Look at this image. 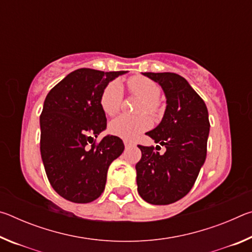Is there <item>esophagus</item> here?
Returning a JSON list of instances; mask_svg holds the SVG:
<instances>
[{
	"label": "esophagus",
	"instance_id": "obj_1",
	"mask_svg": "<svg viewBox=\"0 0 252 252\" xmlns=\"http://www.w3.org/2000/svg\"><path fill=\"white\" fill-rule=\"evenodd\" d=\"M125 147H126V149H127V148L132 147V142L127 141V140H125Z\"/></svg>",
	"mask_w": 252,
	"mask_h": 252
}]
</instances>
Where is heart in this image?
<instances>
[{
	"instance_id": "b5f03b06",
	"label": "heart",
	"mask_w": 252,
	"mask_h": 252,
	"mask_svg": "<svg viewBox=\"0 0 252 252\" xmlns=\"http://www.w3.org/2000/svg\"><path fill=\"white\" fill-rule=\"evenodd\" d=\"M127 88L132 94L142 100L140 113L147 112L155 116L159 112L160 105L158 99L161 94V89L155 81L142 75H134L127 80ZM123 99V89L119 81H112L105 85L100 96V105L106 116L113 117L121 108ZM152 122L147 116L131 118L120 116L110 122L109 130L119 138L132 140L142 132L149 130Z\"/></svg>"
}]
</instances>
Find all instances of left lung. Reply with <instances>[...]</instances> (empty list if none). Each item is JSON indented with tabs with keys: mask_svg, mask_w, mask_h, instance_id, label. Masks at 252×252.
I'll return each mask as SVG.
<instances>
[{
	"mask_svg": "<svg viewBox=\"0 0 252 252\" xmlns=\"http://www.w3.org/2000/svg\"><path fill=\"white\" fill-rule=\"evenodd\" d=\"M143 75L159 83L167 97L160 125L146 133L167 151L160 155L155 147L138 146L142 153L135 164L138 192L151 204H170L189 192L206 161L208 109L181 75L171 72Z\"/></svg>",
	"mask_w": 252,
	"mask_h": 252,
	"instance_id": "left-lung-1",
	"label": "left lung"
}]
</instances>
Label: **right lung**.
Wrapping results in <instances>:
<instances>
[{
	"label": "right lung",
	"instance_id": "right-lung-1",
	"mask_svg": "<svg viewBox=\"0 0 252 252\" xmlns=\"http://www.w3.org/2000/svg\"><path fill=\"white\" fill-rule=\"evenodd\" d=\"M126 72L78 69L45 97L40 117L42 161L51 186L71 202L99 198L110 164L125 150L119 136L106 135L99 143L95 138L106 127L101 93Z\"/></svg>",
	"mask_w": 252,
	"mask_h": 252
}]
</instances>
